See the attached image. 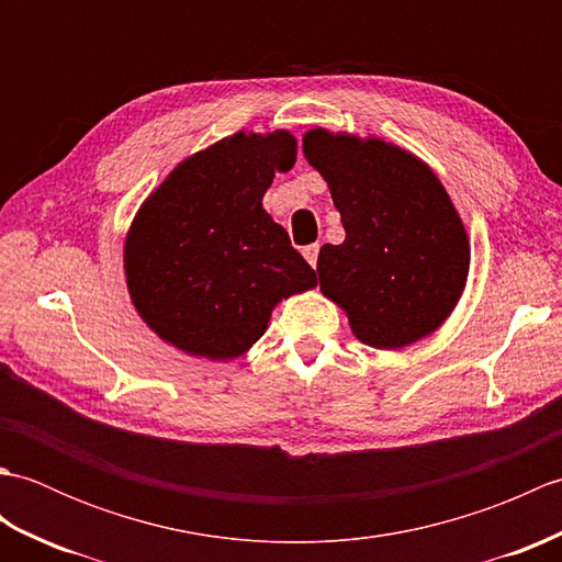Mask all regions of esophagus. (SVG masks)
I'll list each match as a JSON object with an SVG mask.
<instances>
[{"mask_svg":"<svg viewBox=\"0 0 562 562\" xmlns=\"http://www.w3.org/2000/svg\"><path fill=\"white\" fill-rule=\"evenodd\" d=\"M318 250H321L318 244L304 246V258H306V262H308V266H312V268H316V262H318Z\"/></svg>","mask_w":562,"mask_h":562,"instance_id":"34e87169","label":"esophagus"}]
</instances>
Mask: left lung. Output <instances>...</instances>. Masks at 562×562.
I'll return each instance as SVG.
<instances>
[{
	"label": "left lung",
	"instance_id": "8db88e82",
	"mask_svg": "<svg viewBox=\"0 0 562 562\" xmlns=\"http://www.w3.org/2000/svg\"><path fill=\"white\" fill-rule=\"evenodd\" d=\"M304 157L326 178L345 241L318 254L321 292L379 350L435 333L469 278L471 248L457 207L425 161L384 139L308 130Z\"/></svg>",
	"mask_w": 562,
	"mask_h": 562
}]
</instances>
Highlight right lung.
Returning <instances> with one entry per match:
<instances>
[{
    "label": "right lung",
    "mask_w": 562,
    "mask_h": 562,
    "mask_svg": "<svg viewBox=\"0 0 562 562\" xmlns=\"http://www.w3.org/2000/svg\"><path fill=\"white\" fill-rule=\"evenodd\" d=\"M288 130L236 133L181 161L139 207L125 238L137 314L173 348L207 360L241 357L272 308L316 288V272L262 210L274 171H290Z\"/></svg>",
    "instance_id": "add662e5"
}]
</instances>
